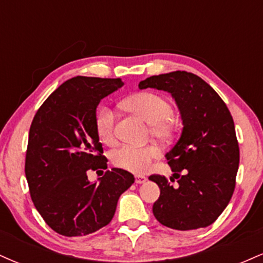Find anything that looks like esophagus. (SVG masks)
<instances>
[{"instance_id":"obj_1","label":"esophagus","mask_w":263,"mask_h":263,"mask_svg":"<svg viewBox=\"0 0 263 263\" xmlns=\"http://www.w3.org/2000/svg\"><path fill=\"white\" fill-rule=\"evenodd\" d=\"M147 180V178L144 176H140V174H137V176H135V182L137 184H142L144 183Z\"/></svg>"}]
</instances>
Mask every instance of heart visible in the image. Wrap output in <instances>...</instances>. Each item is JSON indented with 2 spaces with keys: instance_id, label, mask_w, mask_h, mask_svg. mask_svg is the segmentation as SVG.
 <instances>
[{
  "instance_id": "heart-1",
  "label": "heart",
  "mask_w": 263,
  "mask_h": 263,
  "mask_svg": "<svg viewBox=\"0 0 263 263\" xmlns=\"http://www.w3.org/2000/svg\"><path fill=\"white\" fill-rule=\"evenodd\" d=\"M123 108L137 114L146 120L151 126V134L158 140L165 141L173 137L176 126L172 119L173 106L163 95L152 91H141L129 95L122 101ZM115 115L108 106H100L95 114L96 134L102 142L111 143L114 141ZM159 155L155 144L146 146H129L125 144L114 151V165L131 173H144L151 167V163Z\"/></svg>"
}]
</instances>
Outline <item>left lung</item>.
I'll return each instance as SVG.
<instances>
[{"label": "left lung", "instance_id": "obj_1", "mask_svg": "<svg viewBox=\"0 0 263 263\" xmlns=\"http://www.w3.org/2000/svg\"><path fill=\"white\" fill-rule=\"evenodd\" d=\"M138 87L170 92L183 121L180 138L165 155L178 185L149 177L161 189L153 215L174 230L206 228L228 206L236 184L240 149L230 111L209 84L188 71L153 75Z\"/></svg>", "mask_w": 263, "mask_h": 263}]
</instances>
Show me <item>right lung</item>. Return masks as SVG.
I'll return each mask as SVG.
<instances>
[{"label": "right lung", "mask_w": 263, "mask_h": 263, "mask_svg": "<svg viewBox=\"0 0 263 263\" xmlns=\"http://www.w3.org/2000/svg\"><path fill=\"white\" fill-rule=\"evenodd\" d=\"M121 79L75 77L48 96L33 119L26 178L35 209L63 236H85L111 221L120 195L135 178L112 168L90 183L87 171L106 170L95 129L96 107Z\"/></svg>", "instance_id": "right-lung-1"}]
</instances>
